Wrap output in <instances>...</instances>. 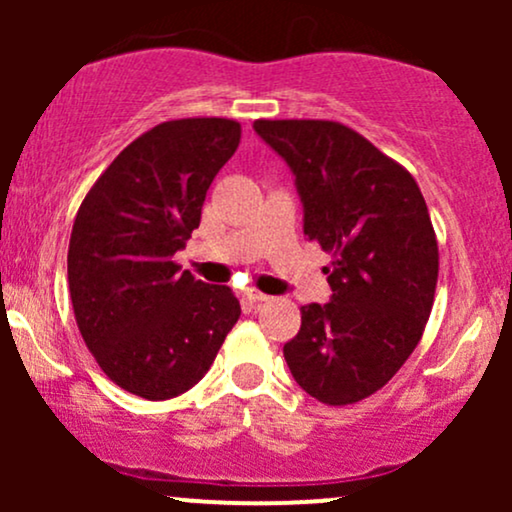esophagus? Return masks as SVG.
Masks as SVG:
<instances>
[{
    "label": "esophagus",
    "mask_w": 512,
    "mask_h": 512,
    "mask_svg": "<svg viewBox=\"0 0 512 512\" xmlns=\"http://www.w3.org/2000/svg\"><path fill=\"white\" fill-rule=\"evenodd\" d=\"M243 298L248 303H264V301H269L267 293H262V291H257V289H248V291L243 293Z\"/></svg>",
    "instance_id": "esophagus-1"
}]
</instances>
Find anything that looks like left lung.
Instances as JSON below:
<instances>
[{
    "mask_svg": "<svg viewBox=\"0 0 512 512\" xmlns=\"http://www.w3.org/2000/svg\"><path fill=\"white\" fill-rule=\"evenodd\" d=\"M289 163L303 233L330 252V303L301 308L284 344L298 385L330 407L378 392L421 342L438 284V240L411 173L332 120H255Z\"/></svg>",
    "mask_w": 512,
    "mask_h": 512,
    "instance_id": "1",
    "label": "left lung"
}]
</instances>
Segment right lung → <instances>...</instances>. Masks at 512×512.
I'll return each mask as SVG.
<instances>
[{"label": "right lung", "mask_w": 512, "mask_h": 512, "mask_svg": "<svg viewBox=\"0 0 512 512\" xmlns=\"http://www.w3.org/2000/svg\"><path fill=\"white\" fill-rule=\"evenodd\" d=\"M238 144L240 125L226 117L161 122L117 154L76 211L67 255L76 325L103 373L132 395L158 402L190 390L238 322L228 286L173 262Z\"/></svg>", "instance_id": "1"}]
</instances>
